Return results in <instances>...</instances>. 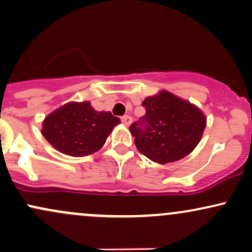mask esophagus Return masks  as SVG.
<instances>
[{"mask_svg":"<svg viewBox=\"0 0 252 252\" xmlns=\"http://www.w3.org/2000/svg\"><path fill=\"white\" fill-rule=\"evenodd\" d=\"M121 121H122V123L124 124V126H130V124H131V122H132V118L130 117V116H128V115H126V116H123L122 118H121Z\"/></svg>","mask_w":252,"mask_h":252,"instance_id":"esophagus-1","label":"esophagus"}]
</instances>
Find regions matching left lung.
<instances>
[{"label":"left lung","instance_id":"obj_1","mask_svg":"<svg viewBox=\"0 0 252 252\" xmlns=\"http://www.w3.org/2000/svg\"><path fill=\"white\" fill-rule=\"evenodd\" d=\"M146 115L130 126L138 152L154 162L180 160L198 146L206 126L201 110L168 91L147 97Z\"/></svg>","mask_w":252,"mask_h":252}]
</instances>
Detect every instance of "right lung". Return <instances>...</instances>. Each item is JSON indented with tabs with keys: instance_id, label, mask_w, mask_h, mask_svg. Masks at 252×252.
Listing matches in <instances>:
<instances>
[{
	"instance_id": "add662e5",
	"label": "right lung",
	"mask_w": 252,
	"mask_h": 252,
	"mask_svg": "<svg viewBox=\"0 0 252 252\" xmlns=\"http://www.w3.org/2000/svg\"><path fill=\"white\" fill-rule=\"evenodd\" d=\"M121 123L110 111H96L89 102H70L43 120L42 135L60 153L85 156L98 152Z\"/></svg>"
}]
</instances>
